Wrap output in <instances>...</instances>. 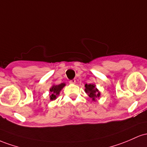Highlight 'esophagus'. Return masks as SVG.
<instances>
[{
  "mask_svg": "<svg viewBox=\"0 0 147 147\" xmlns=\"http://www.w3.org/2000/svg\"><path fill=\"white\" fill-rule=\"evenodd\" d=\"M69 83L70 84H75L76 83V80H70V81H69Z\"/></svg>",
  "mask_w": 147,
  "mask_h": 147,
  "instance_id": "esophagus-1",
  "label": "esophagus"
}]
</instances>
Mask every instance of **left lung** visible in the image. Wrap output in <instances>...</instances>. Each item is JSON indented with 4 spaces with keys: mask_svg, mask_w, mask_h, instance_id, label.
<instances>
[{
    "mask_svg": "<svg viewBox=\"0 0 147 147\" xmlns=\"http://www.w3.org/2000/svg\"><path fill=\"white\" fill-rule=\"evenodd\" d=\"M85 92L87 94L91 99L93 101H96V98L100 96L99 90L96 88L94 84H85Z\"/></svg>",
    "mask_w": 147,
    "mask_h": 147,
    "instance_id": "8db88e82",
    "label": "left lung"
}]
</instances>
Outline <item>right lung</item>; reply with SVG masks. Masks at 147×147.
I'll use <instances>...</instances> for the list:
<instances>
[{
	"label": "right lung",
	"mask_w": 147,
	"mask_h": 147,
	"mask_svg": "<svg viewBox=\"0 0 147 147\" xmlns=\"http://www.w3.org/2000/svg\"><path fill=\"white\" fill-rule=\"evenodd\" d=\"M66 85L65 82L59 84V85H53L52 87L50 88V100H53L57 98L60 94L61 90L63 89V87Z\"/></svg>",
	"instance_id": "obj_1"
}]
</instances>
